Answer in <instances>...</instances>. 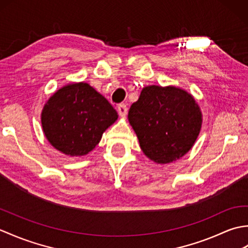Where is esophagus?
<instances>
[{
	"label": "esophagus",
	"instance_id": "esophagus-1",
	"mask_svg": "<svg viewBox=\"0 0 248 248\" xmlns=\"http://www.w3.org/2000/svg\"><path fill=\"white\" fill-rule=\"evenodd\" d=\"M117 110H118L119 116H121V117H125V115H127V113H128L127 105H125V104H119L118 108H117Z\"/></svg>",
	"mask_w": 248,
	"mask_h": 248
}]
</instances>
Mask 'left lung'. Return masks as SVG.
Returning <instances> with one entry per match:
<instances>
[{
    "instance_id": "obj_1",
    "label": "left lung",
    "mask_w": 248,
    "mask_h": 248,
    "mask_svg": "<svg viewBox=\"0 0 248 248\" xmlns=\"http://www.w3.org/2000/svg\"><path fill=\"white\" fill-rule=\"evenodd\" d=\"M128 119L144 155L156 164H168L192 149L202 130V113L184 89L150 85L131 105Z\"/></svg>"
}]
</instances>
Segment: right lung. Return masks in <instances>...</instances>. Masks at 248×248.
<instances>
[{
  "label": "right lung",
  "mask_w": 248,
  "mask_h": 248,
  "mask_svg": "<svg viewBox=\"0 0 248 248\" xmlns=\"http://www.w3.org/2000/svg\"><path fill=\"white\" fill-rule=\"evenodd\" d=\"M41 127L49 143L69 156L96 148L118 114L101 93L85 82L61 87L41 110Z\"/></svg>",
  "instance_id": "right-lung-1"
}]
</instances>
